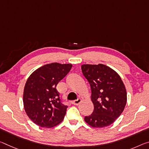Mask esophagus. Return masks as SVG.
<instances>
[{
    "mask_svg": "<svg viewBox=\"0 0 149 149\" xmlns=\"http://www.w3.org/2000/svg\"><path fill=\"white\" fill-rule=\"evenodd\" d=\"M81 102V100L80 98H79V99H77V100H76L73 101H72V103L74 105H78Z\"/></svg>",
    "mask_w": 149,
    "mask_h": 149,
    "instance_id": "obj_1",
    "label": "esophagus"
}]
</instances>
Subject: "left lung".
<instances>
[{
	"label": "left lung",
	"instance_id": "8db88e82",
	"mask_svg": "<svg viewBox=\"0 0 149 149\" xmlns=\"http://www.w3.org/2000/svg\"><path fill=\"white\" fill-rule=\"evenodd\" d=\"M81 71L89 83L93 113L84 118L93 127L110 125L123 111L127 103V91L119 74L103 64L81 65Z\"/></svg>",
	"mask_w": 149,
	"mask_h": 149
}]
</instances>
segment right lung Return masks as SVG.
Returning a JSON list of instances; mask_svg holds the SVG:
<instances>
[{"label": "right lung", "instance_id": "obj_1", "mask_svg": "<svg viewBox=\"0 0 149 149\" xmlns=\"http://www.w3.org/2000/svg\"><path fill=\"white\" fill-rule=\"evenodd\" d=\"M72 67L70 63H49L34 71L28 78L24 89V107L37 125L51 128L63 121L68 106L61 101L56 86Z\"/></svg>", "mask_w": 149, "mask_h": 149}]
</instances>
